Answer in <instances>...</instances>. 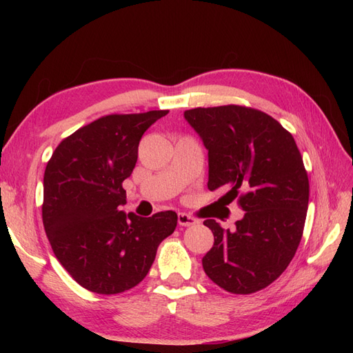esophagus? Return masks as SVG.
I'll return each instance as SVG.
<instances>
[{"mask_svg": "<svg viewBox=\"0 0 353 353\" xmlns=\"http://www.w3.org/2000/svg\"><path fill=\"white\" fill-rule=\"evenodd\" d=\"M178 223L183 227H191V225H196V223H199V219L188 215V213H178Z\"/></svg>", "mask_w": 353, "mask_h": 353, "instance_id": "1", "label": "esophagus"}]
</instances>
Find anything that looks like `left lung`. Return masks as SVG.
<instances>
[{
    "mask_svg": "<svg viewBox=\"0 0 353 353\" xmlns=\"http://www.w3.org/2000/svg\"><path fill=\"white\" fill-rule=\"evenodd\" d=\"M209 156L208 188L228 191L244 216L236 230L206 219L215 237L201 259L209 279L234 294H250L285 271L302 240L309 179L292 134L274 117L244 105L184 112Z\"/></svg>",
    "mask_w": 353,
    "mask_h": 353,
    "instance_id": "left-lung-1",
    "label": "left lung"
}]
</instances>
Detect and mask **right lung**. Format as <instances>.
<instances>
[{"instance_id":"right-lung-1","label":"right lung","mask_w":353,"mask_h":353,"mask_svg":"<svg viewBox=\"0 0 353 353\" xmlns=\"http://www.w3.org/2000/svg\"><path fill=\"white\" fill-rule=\"evenodd\" d=\"M168 113L103 116L65 138L48 160L46 234L63 268L90 292L117 294L141 283L159 244L175 231L174 210L150 218L121 210L141 137Z\"/></svg>"}]
</instances>
